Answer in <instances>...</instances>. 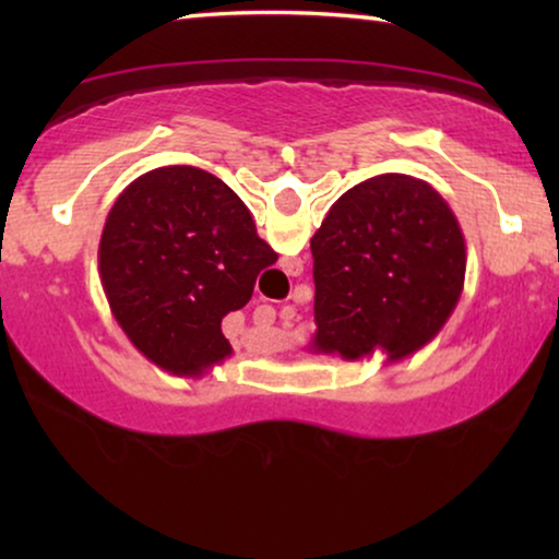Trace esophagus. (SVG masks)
<instances>
[{
  "instance_id": "obj_1",
  "label": "esophagus",
  "mask_w": 559,
  "mask_h": 559,
  "mask_svg": "<svg viewBox=\"0 0 559 559\" xmlns=\"http://www.w3.org/2000/svg\"><path fill=\"white\" fill-rule=\"evenodd\" d=\"M257 320H259V323L270 325L272 320H274V310H272V308H266V305H264V308H259V310H257Z\"/></svg>"
}]
</instances>
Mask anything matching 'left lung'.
Masks as SVG:
<instances>
[{"instance_id":"left-lung-1","label":"left lung","mask_w":559,"mask_h":559,"mask_svg":"<svg viewBox=\"0 0 559 559\" xmlns=\"http://www.w3.org/2000/svg\"><path fill=\"white\" fill-rule=\"evenodd\" d=\"M316 277L312 354L400 361L453 316L465 282V239L438 190L412 175L358 182L310 239Z\"/></svg>"}]
</instances>
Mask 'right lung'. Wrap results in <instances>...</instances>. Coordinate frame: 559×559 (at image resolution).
Masks as SVG:
<instances>
[{
  "mask_svg": "<svg viewBox=\"0 0 559 559\" xmlns=\"http://www.w3.org/2000/svg\"><path fill=\"white\" fill-rule=\"evenodd\" d=\"M266 247L224 180L167 165L140 175L114 201L98 274L134 348L159 369L201 377L231 356L221 320L251 300Z\"/></svg>",
  "mask_w": 559,
  "mask_h": 559,
  "instance_id": "right-lung-1",
  "label": "right lung"
}]
</instances>
